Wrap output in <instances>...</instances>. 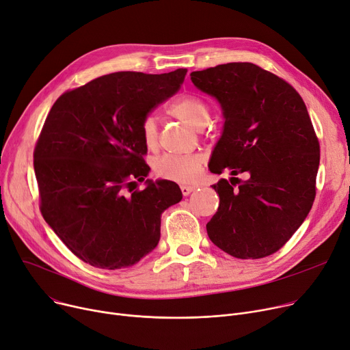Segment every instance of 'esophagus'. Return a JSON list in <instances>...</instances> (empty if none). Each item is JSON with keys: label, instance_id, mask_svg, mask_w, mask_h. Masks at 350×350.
Returning a JSON list of instances; mask_svg holds the SVG:
<instances>
[{"label": "esophagus", "instance_id": "1", "mask_svg": "<svg viewBox=\"0 0 350 350\" xmlns=\"http://www.w3.org/2000/svg\"><path fill=\"white\" fill-rule=\"evenodd\" d=\"M193 189L195 187H191V185H180V192L183 196H188Z\"/></svg>", "mask_w": 350, "mask_h": 350}]
</instances>
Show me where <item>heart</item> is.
<instances>
[{"mask_svg":"<svg viewBox=\"0 0 350 350\" xmlns=\"http://www.w3.org/2000/svg\"><path fill=\"white\" fill-rule=\"evenodd\" d=\"M171 113L178 118L188 122L196 130H202L208 126L211 120V107L208 103L196 96H185L178 100L171 107ZM139 134L142 142L147 147H154L158 139V126L157 118L152 114H148L142 118L139 126ZM202 163L200 155L188 154V155H175L165 154L154 162V172L161 178L174 182H191L198 176Z\"/></svg>","mask_w":350,"mask_h":350,"instance_id":"obj_1","label":"heart"}]
</instances>
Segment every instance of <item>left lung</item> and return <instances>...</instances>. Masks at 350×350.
<instances>
[{
  "label": "left lung",
  "mask_w": 350,
  "mask_h": 350,
  "mask_svg": "<svg viewBox=\"0 0 350 350\" xmlns=\"http://www.w3.org/2000/svg\"><path fill=\"white\" fill-rule=\"evenodd\" d=\"M191 80L223 110L209 170L233 175L212 185L220 203L208 236L236 258L270 256L297 232L317 193L319 141L305 103L284 79L249 62L192 72ZM243 172L245 181L235 178Z\"/></svg>",
  "instance_id": "left-lung-1"
}]
</instances>
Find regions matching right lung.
Returning <instances> with one entry per match:
<instances>
[{
    "mask_svg": "<svg viewBox=\"0 0 350 350\" xmlns=\"http://www.w3.org/2000/svg\"><path fill=\"white\" fill-rule=\"evenodd\" d=\"M187 72L100 76L65 92L45 120L33 151L40 213L97 269H126L152 252L162 212L182 199L172 180H147L134 192L131 185L150 172L141 121L179 90Z\"/></svg>",
    "mask_w": 350,
    "mask_h": 350,
    "instance_id": "obj_1",
    "label": "right lung"
}]
</instances>
